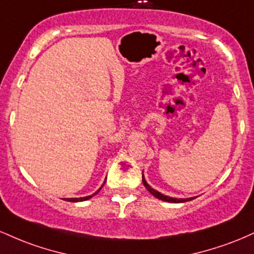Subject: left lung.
<instances>
[{"instance_id": "8db88e82", "label": "left lung", "mask_w": 254, "mask_h": 254, "mask_svg": "<svg viewBox=\"0 0 254 254\" xmlns=\"http://www.w3.org/2000/svg\"><path fill=\"white\" fill-rule=\"evenodd\" d=\"M142 182H143V185L145 186V189H147V190L149 191L150 193L153 194L154 197L159 198V199L164 200V202H170V203H184V202H189V200H192V199H193V198H194V197H193V198H173V197L165 196V194L160 193L159 191L154 190L153 188H150V186L148 185L147 182H145V179H144V176H143V174H142Z\"/></svg>"}]
</instances>
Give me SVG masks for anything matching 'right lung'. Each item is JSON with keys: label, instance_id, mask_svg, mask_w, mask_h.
Instances as JSON below:
<instances>
[{"label": "right lung", "instance_id": "1", "mask_svg": "<svg viewBox=\"0 0 254 254\" xmlns=\"http://www.w3.org/2000/svg\"><path fill=\"white\" fill-rule=\"evenodd\" d=\"M105 182H106V180H105ZM105 182H104V184H105ZM104 184H103V186H104ZM103 186H101V188H103ZM101 188L99 189V190L95 192V193H93L92 196H87V197H81V198H65V199L64 200H69V202H82V200H87V199H89V198H92L93 196H94V194H97L99 191L101 190Z\"/></svg>", "mask_w": 254, "mask_h": 254}]
</instances>
